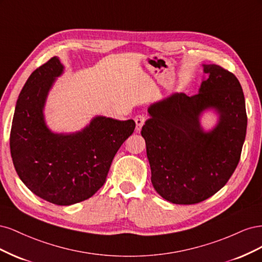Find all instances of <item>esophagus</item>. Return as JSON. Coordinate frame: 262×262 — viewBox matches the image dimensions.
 Segmentation results:
<instances>
[{"mask_svg":"<svg viewBox=\"0 0 262 262\" xmlns=\"http://www.w3.org/2000/svg\"><path fill=\"white\" fill-rule=\"evenodd\" d=\"M146 118L142 115H138L136 118H134V121H136V129L137 131H141L142 126L145 123Z\"/></svg>","mask_w":262,"mask_h":262,"instance_id":"obj_1","label":"esophagus"}]
</instances>
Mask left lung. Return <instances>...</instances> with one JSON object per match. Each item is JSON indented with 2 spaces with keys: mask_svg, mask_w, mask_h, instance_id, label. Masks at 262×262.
Listing matches in <instances>:
<instances>
[{
  "mask_svg": "<svg viewBox=\"0 0 262 262\" xmlns=\"http://www.w3.org/2000/svg\"><path fill=\"white\" fill-rule=\"evenodd\" d=\"M199 93H173L147 109L142 126L150 181L156 192L176 204L199 203L225 186L238 165L247 129L245 97L237 77L216 64ZM213 110L218 122L209 132L201 117Z\"/></svg>",
  "mask_w": 262,
  "mask_h": 262,
  "instance_id": "1",
  "label": "left lung"
}]
</instances>
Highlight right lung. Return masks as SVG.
Listing matches in <instances>:
<instances>
[{
    "label": "right lung",
    "mask_w": 262,
    "mask_h": 262,
    "mask_svg": "<svg viewBox=\"0 0 262 262\" xmlns=\"http://www.w3.org/2000/svg\"><path fill=\"white\" fill-rule=\"evenodd\" d=\"M63 72L64 67L53 57L30 74L15 107L10 146L14 167L31 192L53 204L71 205L89 199L105 184L117 150L136 122L96 116L81 131L52 132L43 109Z\"/></svg>",
    "instance_id": "right-lung-1"
}]
</instances>
